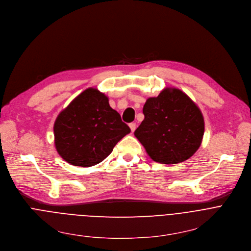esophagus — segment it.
Returning <instances> with one entry per match:
<instances>
[{"label": "esophagus", "mask_w": 251, "mask_h": 251, "mask_svg": "<svg viewBox=\"0 0 251 251\" xmlns=\"http://www.w3.org/2000/svg\"><path fill=\"white\" fill-rule=\"evenodd\" d=\"M129 127H130V130L133 132L135 130V128H136V125L134 123H130L129 124Z\"/></svg>", "instance_id": "obj_1"}]
</instances>
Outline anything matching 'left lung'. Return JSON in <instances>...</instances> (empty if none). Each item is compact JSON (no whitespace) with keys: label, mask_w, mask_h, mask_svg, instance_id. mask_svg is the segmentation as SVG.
Segmentation results:
<instances>
[{"label":"left lung","mask_w":251,"mask_h":251,"mask_svg":"<svg viewBox=\"0 0 251 251\" xmlns=\"http://www.w3.org/2000/svg\"><path fill=\"white\" fill-rule=\"evenodd\" d=\"M145 120L134 135L150 157L161 164H176L200 149L204 133L201 110L179 89L165 88L144 105Z\"/></svg>","instance_id":"left-lung-1"}]
</instances>
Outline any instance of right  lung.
Here are the masks:
<instances>
[{"label": "right lung", "instance_id": "1", "mask_svg": "<svg viewBox=\"0 0 251 251\" xmlns=\"http://www.w3.org/2000/svg\"><path fill=\"white\" fill-rule=\"evenodd\" d=\"M129 132L108 98L94 88L75 98L53 125L58 153L70 164L85 168L101 162Z\"/></svg>", "mask_w": 251, "mask_h": 251}]
</instances>
